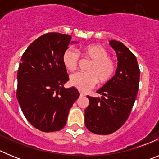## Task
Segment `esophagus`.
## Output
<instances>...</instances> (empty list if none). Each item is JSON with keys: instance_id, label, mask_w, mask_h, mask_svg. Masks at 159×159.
Returning <instances> with one entry per match:
<instances>
[{"instance_id": "1", "label": "esophagus", "mask_w": 159, "mask_h": 159, "mask_svg": "<svg viewBox=\"0 0 159 159\" xmlns=\"http://www.w3.org/2000/svg\"><path fill=\"white\" fill-rule=\"evenodd\" d=\"M80 96H86V95H85L84 93H83V92H80Z\"/></svg>"}]
</instances>
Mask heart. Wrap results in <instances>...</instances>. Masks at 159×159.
Returning a JSON list of instances; mask_svg holds the SVG:
<instances>
[{"mask_svg": "<svg viewBox=\"0 0 159 159\" xmlns=\"http://www.w3.org/2000/svg\"><path fill=\"white\" fill-rule=\"evenodd\" d=\"M80 54L84 58L92 60L87 67L88 72H76L70 76V84L81 92H88L99 84L110 80L116 71V63L109 57V52L99 44H91L83 48ZM80 54L76 50L69 48L63 54L62 62L68 71H75L78 67Z\"/></svg>", "mask_w": 159, "mask_h": 159, "instance_id": "heart-1", "label": "heart"}]
</instances>
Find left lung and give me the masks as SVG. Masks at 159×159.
<instances>
[{"mask_svg":"<svg viewBox=\"0 0 159 159\" xmlns=\"http://www.w3.org/2000/svg\"><path fill=\"white\" fill-rule=\"evenodd\" d=\"M116 51L118 67L116 75L97 91L99 97L88 95L85 126L92 133L109 134L116 131L128 119L139 90L140 70L137 59L121 42L111 40Z\"/></svg>","mask_w":159,"mask_h":159,"instance_id":"1","label":"left lung"}]
</instances>
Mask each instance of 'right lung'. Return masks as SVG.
I'll use <instances>...</instances> for the list:
<instances>
[{"instance_id":"obj_1","label":"right lung","mask_w":159,"mask_h":159,"mask_svg":"<svg viewBox=\"0 0 159 159\" xmlns=\"http://www.w3.org/2000/svg\"><path fill=\"white\" fill-rule=\"evenodd\" d=\"M68 35L49 32L37 38L21 57L17 72L16 97L22 112L34 127L43 132L64 127L70 108L80 96L62 62L71 43Z\"/></svg>"}]
</instances>
